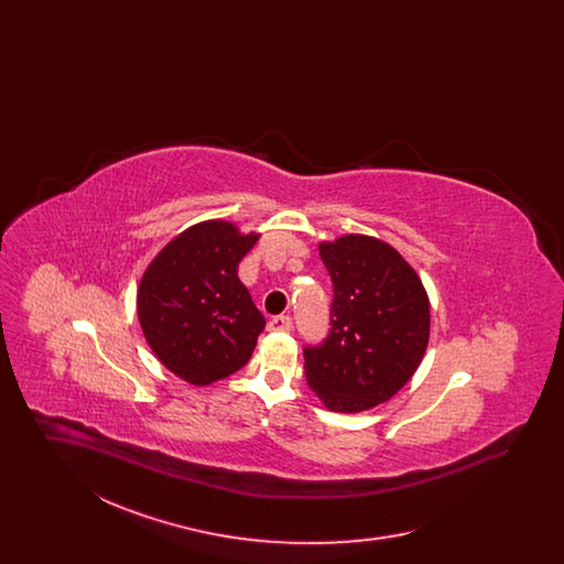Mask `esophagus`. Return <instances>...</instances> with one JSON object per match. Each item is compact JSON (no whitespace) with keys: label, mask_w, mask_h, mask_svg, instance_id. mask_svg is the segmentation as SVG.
I'll list each match as a JSON object with an SVG mask.
<instances>
[{"label":"esophagus","mask_w":564,"mask_h":564,"mask_svg":"<svg viewBox=\"0 0 564 564\" xmlns=\"http://www.w3.org/2000/svg\"><path fill=\"white\" fill-rule=\"evenodd\" d=\"M270 332H292V319L288 315L272 317L269 322Z\"/></svg>","instance_id":"34e87169"}]
</instances>
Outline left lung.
Masks as SVG:
<instances>
[{"label":"left lung","mask_w":564,"mask_h":564,"mask_svg":"<svg viewBox=\"0 0 564 564\" xmlns=\"http://www.w3.org/2000/svg\"><path fill=\"white\" fill-rule=\"evenodd\" d=\"M334 283L332 329L304 349V372L327 410L355 414L389 402L419 370L430 343V295L402 253L376 237L319 242Z\"/></svg>","instance_id":"left-lung-1"}]
</instances>
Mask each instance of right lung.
<instances>
[{"label": "right lung", "instance_id": "right-lung-1", "mask_svg": "<svg viewBox=\"0 0 564 564\" xmlns=\"http://www.w3.org/2000/svg\"><path fill=\"white\" fill-rule=\"evenodd\" d=\"M260 239L235 221L205 219L166 242L137 285V317L162 366L209 387L249 361L267 319L239 279Z\"/></svg>", "mask_w": 564, "mask_h": 564}]
</instances>
